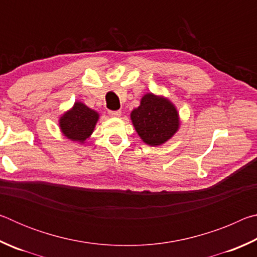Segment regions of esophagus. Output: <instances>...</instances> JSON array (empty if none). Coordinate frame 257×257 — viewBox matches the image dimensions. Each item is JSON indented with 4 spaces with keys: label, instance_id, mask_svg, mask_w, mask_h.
<instances>
[{
    "label": "esophagus",
    "instance_id": "esophagus-1",
    "mask_svg": "<svg viewBox=\"0 0 257 257\" xmlns=\"http://www.w3.org/2000/svg\"><path fill=\"white\" fill-rule=\"evenodd\" d=\"M108 114L111 116H120L121 115V111H113V110H108Z\"/></svg>",
    "mask_w": 257,
    "mask_h": 257
}]
</instances>
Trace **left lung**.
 I'll use <instances>...</instances> for the list:
<instances>
[{"label": "left lung", "instance_id": "left-lung-1", "mask_svg": "<svg viewBox=\"0 0 257 257\" xmlns=\"http://www.w3.org/2000/svg\"><path fill=\"white\" fill-rule=\"evenodd\" d=\"M130 116L143 142L151 146L163 144L179 128V116L175 105L169 99L153 94H146Z\"/></svg>", "mask_w": 257, "mask_h": 257}]
</instances>
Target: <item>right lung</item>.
I'll list each match as a JSON object with an SVG mask.
<instances>
[{
  "mask_svg": "<svg viewBox=\"0 0 257 257\" xmlns=\"http://www.w3.org/2000/svg\"><path fill=\"white\" fill-rule=\"evenodd\" d=\"M97 120L98 113L96 111L77 102L70 111L61 116L60 128L67 138L84 143L92 135Z\"/></svg>",
  "mask_w": 257,
  "mask_h": 257,
  "instance_id": "add662e5",
  "label": "right lung"
}]
</instances>
